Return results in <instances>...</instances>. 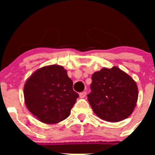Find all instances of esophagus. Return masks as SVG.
Returning a JSON list of instances; mask_svg holds the SVG:
<instances>
[{"label": "esophagus", "instance_id": "esophagus-1", "mask_svg": "<svg viewBox=\"0 0 155 155\" xmlns=\"http://www.w3.org/2000/svg\"><path fill=\"white\" fill-rule=\"evenodd\" d=\"M79 95H80V98H84L86 95V92L85 91H82V92H81L80 94H79Z\"/></svg>", "mask_w": 155, "mask_h": 155}]
</instances>
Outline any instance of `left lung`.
Here are the masks:
<instances>
[{"instance_id":"1","label":"left lung","mask_w":155,"mask_h":155,"mask_svg":"<svg viewBox=\"0 0 155 155\" xmlns=\"http://www.w3.org/2000/svg\"><path fill=\"white\" fill-rule=\"evenodd\" d=\"M91 91L87 100L102 120L116 123L127 119L137 105L136 82L120 68H102L91 76Z\"/></svg>"}]
</instances>
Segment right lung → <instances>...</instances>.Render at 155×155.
Masks as SVG:
<instances>
[{
    "label": "right lung",
    "instance_id": "add662e5",
    "mask_svg": "<svg viewBox=\"0 0 155 155\" xmlns=\"http://www.w3.org/2000/svg\"><path fill=\"white\" fill-rule=\"evenodd\" d=\"M78 96L67 71L60 65L39 68L25 84L26 107L44 124H57L68 118Z\"/></svg>",
    "mask_w": 155,
    "mask_h": 155
}]
</instances>
